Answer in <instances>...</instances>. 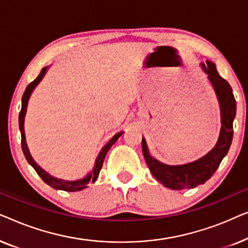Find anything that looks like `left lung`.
Returning <instances> with one entry per match:
<instances>
[{"label":"left lung","instance_id":"left-lung-1","mask_svg":"<svg viewBox=\"0 0 248 248\" xmlns=\"http://www.w3.org/2000/svg\"><path fill=\"white\" fill-rule=\"evenodd\" d=\"M202 70L208 76V80L215 90L220 106L221 128L218 141L212 150L198 160L184 165L169 166L162 164L152 157L149 152L145 139L142 138V151L149 169L155 178L162 185L170 189L194 188L204 184L218 169L220 162L228 154L232 141V123L236 116V100L230 84L220 77L216 69V64L211 61L201 63Z\"/></svg>","mask_w":248,"mask_h":248}]
</instances>
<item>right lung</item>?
<instances>
[{
	"mask_svg": "<svg viewBox=\"0 0 248 248\" xmlns=\"http://www.w3.org/2000/svg\"><path fill=\"white\" fill-rule=\"evenodd\" d=\"M47 70H48V66L43 67L42 71H40L39 76L36 78V80H33L31 83L28 84V87H27L25 93H23V96H22L21 110H20V114H19V128H20V132H21L22 151L27 159V161H28L29 164L32 166V168L35 169L37 174L40 176V178H42L47 185H49L50 187H53L55 189H62V191H67V192L81 191V189L86 188L90 182L94 183L97 181L98 176H99L100 169H101V167H103L104 159H105V157H106L108 150H109V149L111 148V145H113L115 142L118 140V138H120L121 135L124 133V132H118L117 134H115L114 137L110 139L109 142H108V143L105 145L103 149H101V151L99 152V155H98V157L96 159V164H94L93 170H91L89 174L86 176V177L77 179V181H65V179L56 178V177H54V176H50L48 172H46L43 168H40L39 166L36 164V161L32 159L31 155H30V152H29V149H28V147H27L26 134H25V116L27 113V107H28L29 98H30V96H31L33 89L37 87V84H38L40 81L43 80V78L45 77Z\"/></svg>",
	"mask_w": 248,
	"mask_h": 248,
	"instance_id": "obj_1",
	"label": "right lung"
}]
</instances>
